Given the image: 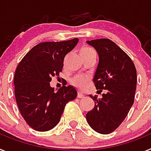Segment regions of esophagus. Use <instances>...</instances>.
<instances>
[{"instance_id": "obj_1", "label": "esophagus", "mask_w": 151, "mask_h": 151, "mask_svg": "<svg viewBox=\"0 0 151 151\" xmlns=\"http://www.w3.org/2000/svg\"><path fill=\"white\" fill-rule=\"evenodd\" d=\"M85 95L84 94H83V92L82 91H78V98H79V99H82V98H84Z\"/></svg>"}]
</instances>
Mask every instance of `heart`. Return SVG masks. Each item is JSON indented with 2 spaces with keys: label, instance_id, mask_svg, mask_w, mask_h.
<instances>
[{
  "label": "heart",
  "instance_id": "b5f03b06",
  "mask_svg": "<svg viewBox=\"0 0 151 151\" xmlns=\"http://www.w3.org/2000/svg\"><path fill=\"white\" fill-rule=\"evenodd\" d=\"M91 52H94V50L88 46H83L80 50V54L89 53ZM87 79H88L87 77L83 76H78L73 78V83L75 86H78V87H83L87 82Z\"/></svg>",
  "mask_w": 151,
  "mask_h": 151
}]
</instances>
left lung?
<instances>
[{"mask_svg": "<svg viewBox=\"0 0 151 151\" xmlns=\"http://www.w3.org/2000/svg\"><path fill=\"white\" fill-rule=\"evenodd\" d=\"M87 43L99 54L94 84L97 92L105 90L106 93L101 99L89 95L95 105L86 114V120L94 131L108 134L119 127L133 105L137 72L131 58L113 41L104 38Z\"/></svg>", "mask_w": 151, "mask_h": 151, "instance_id": "8db88e82", "label": "left lung"}]
</instances>
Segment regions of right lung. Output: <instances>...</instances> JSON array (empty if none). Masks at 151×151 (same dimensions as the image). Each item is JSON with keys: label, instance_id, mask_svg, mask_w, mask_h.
<instances>
[{"label": "right lung", "instance_id": "obj_1", "mask_svg": "<svg viewBox=\"0 0 151 151\" xmlns=\"http://www.w3.org/2000/svg\"><path fill=\"white\" fill-rule=\"evenodd\" d=\"M78 38L61 42H44L35 46L18 64L14 75V93L22 117L33 129L47 131L60 121L65 106L77 96L72 86L56 92L52 78L63 71L65 55L74 49Z\"/></svg>", "mask_w": 151, "mask_h": 151}]
</instances>
